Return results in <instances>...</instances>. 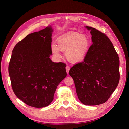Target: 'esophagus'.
I'll use <instances>...</instances> for the list:
<instances>
[{"instance_id":"1","label":"esophagus","mask_w":129,"mask_h":129,"mask_svg":"<svg viewBox=\"0 0 129 129\" xmlns=\"http://www.w3.org/2000/svg\"><path fill=\"white\" fill-rule=\"evenodd\" d=\"M66 72H67V74H68L69 73V70H70V67H69V66H66Z\"/></svg>"}]
</instances>
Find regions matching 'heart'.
I'll return each instance as SVG.
<instances>
[{"label":"heart","instance_id":"obj_1","mask_svg":"<svg viewBox=\"0 0 129 129\" xmlns=\"http://www.w3.org/2000/svg\"><path fill=\"white\" fill-rule=\"evenodd\" d=\"M57 45L52 44L51 50L53 55L60 58V50L64 52L67 59L72 63H79L87 56L90 45V41L87 35L79 32H71L58 37Z\"/></svg>","mask_w":129,"mask_h":129}]
</instances>
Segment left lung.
<instances>
[{"instance_id": "8db88e82", "label": "left lung", "mask_w": 129, "mask_h": 129, "mask_svg": "<svg viewBox=\"0 0 129 129\" xmlns=\"http://www.w3.org/2000/svg\"><path fill=\"white\" fill-rule=\"evenodd\" d=\"M91 34L92 45L84 61L69 72L81 103L96 105L105 103L117 87L119 59L106 35L91 27L85 26Z\"/></svg>"}]
</instances>
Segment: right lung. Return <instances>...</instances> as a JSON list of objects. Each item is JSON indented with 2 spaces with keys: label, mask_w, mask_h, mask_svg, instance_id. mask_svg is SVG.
Instances as JSON below:
<instances>
[{
  "label": "right lung",
  "mask_w": 129,
  "mask_h": 129,
  "mask_svg": "<svg viewBox=\"0 0 129 129\" xmlns=\"http://www.w3.org/2000/svg\"><path fill=\"white\" fill-rule=\"evenodd\" d=\"M49 25L30 33L14 47L9 73L14 94L35 108L48 106L54 99L57 87L67 76L65 64L53 62Z\"/></svg>",
  "instance_id": "right-lung-1"
}]
</instances>
